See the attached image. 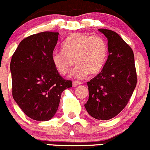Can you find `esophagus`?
<instances>
[{
    "label": "esophagus",
    "mask_w": 150,
    "mask_h": 150,
    "mask_svg": "<svg viewBox=\"0 0 150 150\" xmlns=\"http://www.w3.org/2000/svg\"><path fill=\"white\" fill-rule=\"evenodd\" d=\"M81 84H82L81 82L77 81V80H74V81H73V87H76L77 86H79V85H81Z\"/></svg>",
    "instance_id": "esophagus-1"
}]
</instances>
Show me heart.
I'll use <instances>...</instances> for the list:
<instances>
[{
	"label": "heart",
	"mask_w": 150,
	"mask_h": 150,
	"mask_svg": "<svg viewBox=\"0 0 150 150\" xmlns=\"http://www.w3.org/2000/svg\"><path fill=\"white\" fill-rule=\"evenodd\" d=\"M63 50L52 55L54 67L62 75L68 74L76 62L77 66L71 76L77 79L100 72L107 59L108 47L105 40L98 35L76 33L70 35L62 44Z\"/></svg>",
	"instance_id": "heart-1"
}]
</instances>
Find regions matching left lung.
<instances>
[{"instance_id":"8db88e82","label":"left lung","mask_w":150,"mask_h":150,"mask_svg":"<svg viewBox=\"0 0 150 150\" xmlns=\"http://www.w3.org/2000/svg\"><path fill=\"white\" fill-rule=\"evenodd\" d=\"M108 40L109 55L104 67L87 83L88 114L96 120H108L127 105L137 85L134 55L132 48L117 33L100 28Z\"/></svg>"}]
</instances>
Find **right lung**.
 <instances>
[{
  "label": "right lung",
  "mask_w": 150,
  "mask_h": 150,
  "mask_svg": "<svg viewBox=\"0 0 150 150\" xmlns=\"http://www.w3.org/2000/svg\"><path fill=\"white\" fill-rule=\"evenodd\" d=\"M59 33L45 31L20 42L12 56L13 99L24 113L37 121H48L58 110L61 96L72 87L54 67L52 55Z\"/></svg>",
  "instance_id": "1"
}]
</instances>
